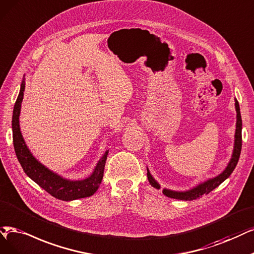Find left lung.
Masks as SVG:
<instances>
[{
  "mask_svg": "<svg viewBox=\"0 0 254 254\" xmlns=\"http://www.w3.org/2000/svg\"><path fill=\"white\" fill-rule=\"evenodd\" d=\"M234 101H236V111H237V125H236V134H234V145H233V152L231 155V159L228 162L227 166L225 167V170L220 175L198 184L196 186L192 187L191 190H185V191H176V190L164 189L162 190L163 194L168 196V198L177 199V200H183V201L195 200L200 198L201 195L205 193L207 194L214 189H217L221 183H223L231 175V173L234 171V168H236L239 162V158H240L241 149H242V117H241L239 102L237 99ZM147 179L153 187H155L157 190H160V184L154 179L151 173H149L148 168H147Z\"/></svg>",
  "mask_w": 254,
  "mask_h": 254,
  "instance_id": "8db88e82",
  "label": "left lung"
}]
</instances>
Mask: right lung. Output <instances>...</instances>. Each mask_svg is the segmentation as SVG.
Wrapping results in <instances>:
<instances>
[{
  "instance_id": "obj_1",
  "label": "right lung",
  "mask_w": 254,
  "mask_h": 254,
  "mask_svg": "<svg viewBox=\"0 0 254 254\" xmlns=\"http://www.w3.org/2000/svg\"><path fill=\"white\" fill-rule=\"evenodd\" d=\"M25 91V78L22 80L20 93L13 108L12 115V137L14 152L17 160L25 174L33 180L37 185H40L43 190L53 195L54 198L63 201H73L76 199L87 198L96 192L101 183L103 171L109 154V149L99 159L93 173L82 180H70L58 175L42 164L32 155L30 149L28 148L20 127V114L21 106L24 97Z\"/></svg>"
}]
</instances>
